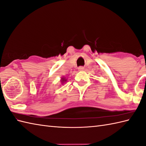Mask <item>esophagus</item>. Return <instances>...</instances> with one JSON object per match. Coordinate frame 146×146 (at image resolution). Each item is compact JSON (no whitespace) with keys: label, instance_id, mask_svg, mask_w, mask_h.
I'll return each instance as SVG.
<instances>
[{"label":"esophagus","instance_id":"obj_1","mask_svg":"<svg viewBox=\"0 0 146 146\" xmlns=\"http://www.w3.org/2000/svg\"><path fill=\"white\" fill-rule=\"evenodd\" d=\"M78 69L79 71H83L84 70V67H83V66H79L78 68Z\"/></svg>","mask_w":146,"mask_h":146}]
</instances>
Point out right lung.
<instances>
[{"instance_id": "right-lung-1", "label": "right lung", "mask_w": 146, "mask_h": 146, "mask_svg": "<svg viewBox=\"0 0 146 146\" xmlns=\"http://www.w3.org/2000/svg\"><path fill=\"white\" fill-rule=\"evenodd\" d=\"M66 80H65V78H62V83H64V81H66Z\"/></svg>"}]
</instances>
